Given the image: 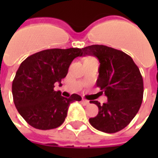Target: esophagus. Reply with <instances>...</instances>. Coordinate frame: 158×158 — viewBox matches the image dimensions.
Wrapping results in <instances>:
<instances>
[{
    "mask_svg": "<svg viewBox=\"0 0 158 158\" xmlns=\"http://www.w3.org/2000/svg\"><path fill=\"white\" fill-rule=\"evenodd\" d=\"M82 103L84 105H89V102L88 100H85V99H83L82 100Z\"/></svg>",
    "mask_w": 158,
    "mask_h": 158,
    "instance_id": "obj_1",
    "label": "esophagus"
}]
</instances>
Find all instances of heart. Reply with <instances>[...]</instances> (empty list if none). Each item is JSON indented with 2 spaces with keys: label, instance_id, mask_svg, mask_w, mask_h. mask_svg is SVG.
<instances>
[{
  "label": "heart",
  "instance_id": "heart-1",
  "mask_svg": "<svg viewBox=\"0 0 158 158\" xmlns=\"http://www.w3.org/2000/svg\"><path fill=\"white\" fill-rule=\"evenodd\" d=\"M89 59H92V58H87L86 60H89Z\"/></svg>",
  "mask_w": 158,
  "mask_h": 158
}]
</instances>
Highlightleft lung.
Listing matches in <instances>:
<instances>
[{
    "mask_svg": "<svg viewBox=\"0 0 158 158\" xmlns=\"http://www.w3.org/2000/svg\"><path fill=\"white\" fill-rule=\"evenodd\" d=\"M83 56H94L100 62L96 85L107 97V102H89L99 108L89 123L100 131L116 133L124 129L141 106L144 92L142 76L133 59L122 51L102 45L82 49Z\"/></svg>",
    "mask_w": 158,
    "mask_h": 158,
    "instance_id": "1",
    "label": "left lung"
}]
</instances>
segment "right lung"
Wrapping results in <instances>:
<instances>
[{"label": "right lung", "mask_w": 158, "mask_h": 158, "mask_svg": "<svg viewBox=\"0 0 158 158\" xmlns=\"http://www.w3.org/2000/svg\"><path fill=\"white\" fill-rule=\"evenodd\" d=\"M82 55L79 48L48 49L20 64L12 81V96L18 112L29 125L42 130L56 129L64 122L69 105L81 101L77 94L62 96L54 90V84H61L73 60Z\"/></svg>", "instance_id": "1"}]
</instances>
